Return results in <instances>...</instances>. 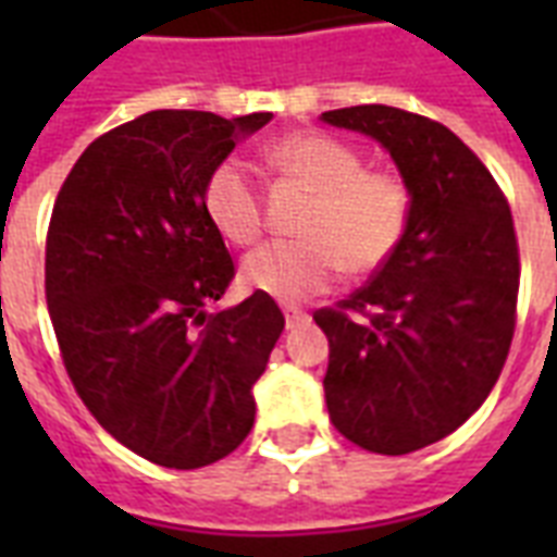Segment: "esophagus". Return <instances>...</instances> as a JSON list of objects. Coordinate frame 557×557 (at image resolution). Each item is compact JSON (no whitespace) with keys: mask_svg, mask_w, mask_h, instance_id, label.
<instances>
[{"mask_svg":"<svg viewBox=\"0 0 557 557\" xmlns=\"http://www.w3.org/2000/svg\"><path fill=\"white\" fill-rule=\"evenodd\" d=\"M283 314H286V326H288V330H297L300 323L309 321V312H304V309H297V306H283Z\"/></svg>","mask_w":557,"mask_h":557,"instance_id":"34e87169","label":"esophagus"}]
</instances>
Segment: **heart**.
<instances>
[{
  "label": "heart",
  "instance_id": "1",
  "mask_svg": "<svg viewBox=\"0 0 557 557\" xmlns=\"http://www.w3.org/2000/svg\"><path fill=\"white\" fill-rule=\"evenodd\" d=\"M271 159L314 196L297 227L304 239L269 243L248 253L245 286L300 304L326 292L344 269L367 277L393 260L413 213V193L398 173L364 168V156L352 144L323 133L288 135L271 147ZM201 208L227 243L260 239L262 193L243 159H222L210 170Z\"/></svg>",
  "mask_w": 557,
  "mask_h": 557
}]
</instances>
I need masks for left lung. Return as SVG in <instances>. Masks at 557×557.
<instances>
[{
    "label": "left lung",
    "instance_id": "1",
    "mask_svg": "<svg viewBox=\"0 0 557 557\" xmlns=\"http://www.w3.org/2000/svg\"><path fill=\"white\" fill-rule=\"evenodd\" d=\"M321 117L387 147L413 193L393 260L314 312L330 338L332 424L398 457L457 431L500 379L518 321L515 219L488 168L440 121L381 103Z\"/></svg>",
    "mask_w": 557,
    "mask_h": 557
}]
</instances>
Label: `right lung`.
Here are the masks:
<instances>
[{
	"instance_id": "1",
	"label": "right lung",
	"mask_w": 557,
	"mask_h": 557,
	"mask_svg": "<svg viewBox=\"0 0 557 557\" xmlns=\"http://www.w3.org/2000/svg\"><path fill=\"white\" fill-rule=\"evenodd\" d=\"M269 121L156 109L95 138L57 193L46 300L65 372L100 428L156 466H210L253 428L251 387L286 318L262 292L208 312L236 269L201 187Z\"/></svg>"
}]
</instances>
